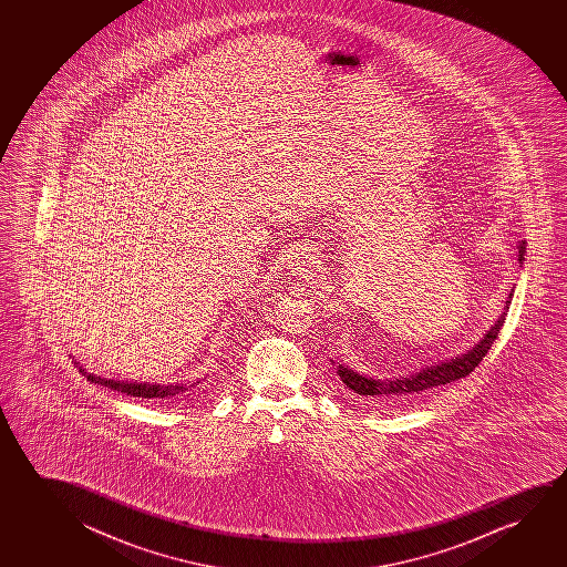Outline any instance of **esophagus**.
<instances>
[{
  "label": "esophagus",
  "mask_w": 567,
  "mask_h": 567,
  "mask_svg": "<svg viewBox=\"0 0 567 567\" xmlns=\"http://www.w3.org/2000/svg\"><path fill=\"white\" fill-rule=\"evenodd\" d=\"M313 261V249L300 248L290 251L288 256V269L295 279H303L310 275V265Z\"/></svg>",
  "instance_id": "obj_1"
}]
</instances>
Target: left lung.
I'll list each match as a JSON object with an SVG mask.
<instances>
[{"mask_svg":"<svg viewBox=\"0 0 567 567\" xmlns=\"http://www.w3.org/2000/svg\"><path fill=\"white\" fill-rule=\"evenodd\" d=\"M525 249H527L525 248V240H520L517 244L519 267H523V261H525ZM513 292H515V287L512 288V292L505 300L504 310L497 316L496 321L489 326L481 341L474 342L473 347L463 354H457V357L450 358V360H440V362H434V364L426 365V368H420L419 372L406 373V375H399V378H373V375L357 372L354 368L342 364V362L331 360L334 370H337V378L342 383V389L350 396L373 401V403H385V401L406 399V396L416 395V393H422L427 389L440 388V385H447L451 381L466 378L476 365L481 364L482 358L488 354L489 347L496 341L499 329L504 327L507 310L512 306Z\"/></svg>","mask_w":567,"mask_h":567,"instance_id":"obj_1","label":"left lung"}]
</instances>
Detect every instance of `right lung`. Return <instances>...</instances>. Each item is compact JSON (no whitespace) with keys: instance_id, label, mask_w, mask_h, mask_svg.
I'll use <instances>...</instances> for the list:
<instances>
[{"instance_id":"add662e5","label":"right lung","mask_w":567,"mask_h":567,"mask_svg":"<svg viewBox=\"0 0 567 567\" xmlns=\"http://www.w3.org/2000/svg\"><path fill=\"white\" fill-rule=\"evenodd\" d=\"M75 365L79 368V373H83L86 380L91 383H99L104 388L114 389L117 393H127L132 396H141V399H172V396H184L187 395V391H192L195 385H186V383H147V381H120L109 380V378H102L99 373H91L86 370L85 365L81 364L75 360ZM199 383V381H197Z\"/></svg>"}]
</instances>
